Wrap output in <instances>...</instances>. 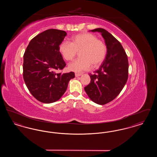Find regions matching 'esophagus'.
I'll return each instance as SVG.
<instances>
[{"mask_svg": "<svg viewBox=\"0 0 157 157\" xmlns=\"http://www.w3.org/2000/svg\"><path fill=\"white\" fill-rule=\"evenodd\" d=\"M82 75L81 74H79V73H75V76L76 77H78V76H81V75Z\"/></svg>", "mask_w": 157, "mask_h": 157, "instance_id": "obj_1", "label": "esophagus"}]
</instances>
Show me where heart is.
Segmentation results:
<instances>
[{"mask_svg":"<svg viewBox=\"0 0 157 157\" xmlns=\"http://www.w3.org/2000/svg\"><path fill=\"white\" fill-rule=\"evenodd\" d=\"M59 51L63 58L71 60L79 51L80 58L68 65L70 71L81 72L99 67L104 62L107 53V46L104 41L98 39L91 33H82L71 37V42L62 41L59 46Z\"/></svg>","mask_w":157,"mask_h":157,"instance_id":"1","label":"heart"}]
</instances>
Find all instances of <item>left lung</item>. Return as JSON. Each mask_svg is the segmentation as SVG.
Masks as SVG:
<instances>
[{"instance_id":"8db88e82","label":"left lung","mask_w":157,"mask_h":157,"mask_svg":"<svg viewBox=\"0 0 157 157\" xmlns=\"http://www.w3.org/2000/svg\"><path fill=\"white\" fill-rule=\"evenodd\" d=\"M105 39L107 53L103 63L94 74H90V82L84 88L90 99L95 103L105 105L120 94L128 77V60L120 42L107 30L97 28Z\"/></svg>"}]
</instances>
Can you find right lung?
Wrapping results in <instances>:
<instances>
[{
  "label": "right lung",
  "instance_id": "obj_1",
  "mask_svg": "<svg viewBox=\"0 0 157 157\" xmlns=\"http://www.w3.org/2000/svg\"><path fill=\"white\" fill-rule=\"evenodd\" d=\"M67 35L64 30H45L30 40L24 53V81L30 94L41 102L58 101L67 89L69 81L75 78L73 72L56 73L66 66L59 46Z\"/></svg>",
  "mask_w": 157,
  "mask_h": 157
}]
</instances>
